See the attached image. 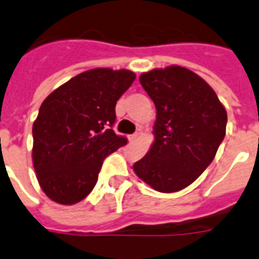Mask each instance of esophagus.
I'll use <instances>...</instances> for the list:
<instances>
[{
  "label": "esophagus",
  "instance_id": "obj_1",
  "mask_svg": "<svg viewBox=\"0 0 259 259\" xmlns=\"http://www.w3.org/2000/svg\"><path fill=\"white\" fill-rule=\"evenodd\" d=\"M137 137H139V134L130 135V136H128V141H130V143H135V141L137 140Z\"/></svg>",
  "mask_w": 259,
  "mask_h": 259
}]
</instances>
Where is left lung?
I'll return each instance as SVG.
<instances>
[{
  "mask_svg": "<svg viewBox=\"0 0 259 259\" xmlns=\"http://www.w3.org/2000/svg\"><path fill=\"white\" fill-rule=\"evenodd\" d=\"M140 83L157 110L154 141L134 171L162 193L182 191L206 170L226 136L227 111L214 89L182 66L154 68Z\"/></svg>",
  "mask_w": 259,
  "mask_h": 259,
  "instance_id": "1",
  "label": "left lung"
}]
</instances>
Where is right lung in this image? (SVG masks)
<instances>
[{
    "instance_id": "right-lung-1",
    "label": "right lung",
    "mask_w": 259,
    "mask_h": 259,
    "mask_svg": "<svg viewBox=\"0 0 259 259\" xmlns=\"http://www.w3.org/2000/svg\"><path fill=\"white\" fill-rule=\"evenodd\" d=\"M135 79L130 70L93 68L62 84L41 104L32 127V161L50 200L61 205L84 200L105 158L127 144L111 127L116 101Z\"/></svg>"
}]
</instances>
